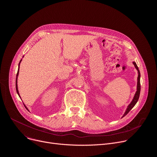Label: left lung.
I'll use <instances>...</instances> for the list:
<instances>
[{"label":"left lung","mask_w":157,"mask_h":157,"mask_svg":"<svg viewBox=\"0 0 157 157\" xmlns=\"http://www.w3.org/2000/svg\"><path fill=\"white\" fill-rule=\"evenodd\" d=\"M133 64H134V66H135L137 70L138 71V73H139V75H138V78H137V91H136V93L135 94V96H134V98L132 100V101L131 102V103L128 105V106L127 107V109H126V111L125 114H124V116H122V117H124V116H125L129 112L130 110L134 107V105H135L136 104V103L137 102L138 100H139V96H140V71L139 70V68L138 66L137 65V64L136 63V62H133Z\"/></svg>","instance_id":"1"}]
</instances>
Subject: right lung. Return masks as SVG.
I'll return each mask as SVG.
<instances>
[{
    "mask_svg": "<svg viewBox=\"0 0 157 157\" xmlns=\"http://www.w3.org/2000/svg\"><path fill=\"white\" fill-rule=\"evenodd\" d=\"M21 59L20 60V63H19V64H18V71H17V78H16V81H15V87H16V91H17V94H18V95L19 96V97L20 98V94H19V93H18V87H17V76H18V73H19V67H20V62H21ZM24 106H25V107L29 110V109L26 107V106L25 105V104H24Z\"/></svg>",
    "mask_w": 157,
    "mask_h": 157,
    "instance_id": "1",
    "label": "right lung"
}]
</instances>
